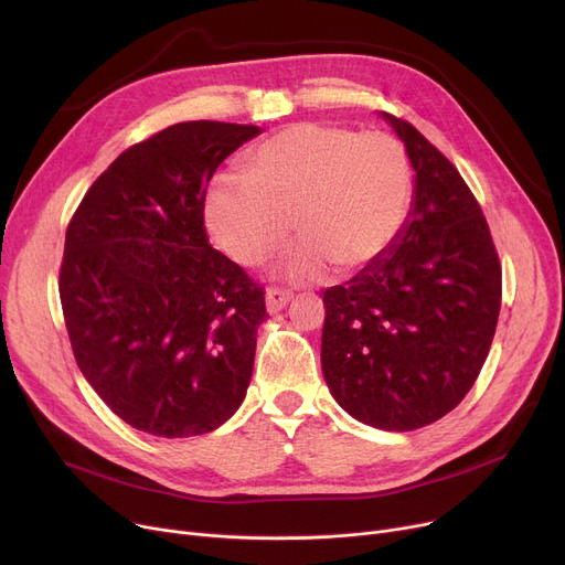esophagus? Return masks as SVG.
I'll use <instances>...</instances> for the list:
<instances>
[{
    "label": "esophagus",
    "instance_id": "1",
    "mask_svg": "<svg viewBox=\"0 0 565 565\" xmlns=\"http://www.w3.org/2000/svg\"><path fill=\"white\" fill-rule=\"evenodd\" d=\"M291 301V294L285 289H269L267 291V312L269 315H278L280 310L287 308V303Z\"/></svg>",
    "mask_w": 565,
    "mask_h": 565
}]
</instances>
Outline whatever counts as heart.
<instances>
[{"instance_id": "1", "label": "heart", "mask_w": 565, "mask_h": 565, "mask_svg": "<svg viewBox=\"0 0 565 565\" xmlns=\"http://www.w3.org/2000/svg\"><path fill=\"white\" fill-rule=\"evenodd\" d=\"M413 171L404 146L385 131L301 122L253 148L244 178L218 175L203 216L216 246L242 267L267 264L301 237L282 276L321 280L330 267L358 274L379 262L406 221Z\"/></svg>"}]
</instances>
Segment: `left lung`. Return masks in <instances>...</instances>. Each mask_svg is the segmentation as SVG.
Instances as JSON below:
<instances>
[{
    "instance_id": "left-lung-1",
    "label": "left lung",
    "mask_w": 565,
    "mask_h": 565,
    "mask_svg": "<svg viewBox=\"0 0 565 565\" xmlns=\"http://www.w3.org/2000/svg\"><path fill=\"white\" fill-rule=\"evenodd\" d=\"M379 116L406 148L413 203L379 262L323 291L321 372L358 422L415 430L454 411L475 385L500 317L502 269L451 161L411 122Z\"/></svg>"
}]
</instances>
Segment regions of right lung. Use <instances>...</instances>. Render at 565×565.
Instances as JSON below:
<instances>
[{"mask_svg": "<svg viewBox=\"0 0 565 565\" xmlns=\"http://www.w3.org/2000/svg\"><path fill=\"white\" fill-rule=\"evenodd\" d=\"M257 125L178 122L125 150L86 191L58 294L75 360L122 422L203 436L242 406L267 319L264 291L214 250L203 203Z\"/></svg>", "mask_w": 565, "mask_h": 565, "instance_id": "add662e5", "label": "right lung"}]
</instances>
